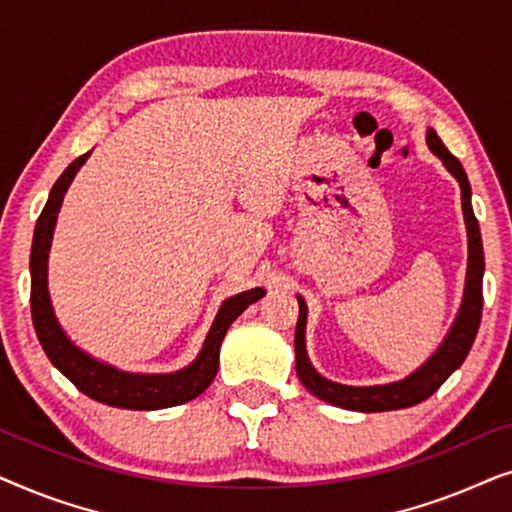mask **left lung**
Segmentation results:
<instances>
[{"mask_svg": "<svg viewBox=\"0 0 512 512\" xmlns=\"http://www.w3.org/2000/svg\"><path fill=\"white\" fill-rule=\"evenodd\" d=\"M426 144H429V149L443 160V165L452 172V177L457 179L461 186V207H464V221L468 233V270L464 300H461L459 314L457 319H454L450 333L445 335L443 345L436 349V354H433L422 368H417L415 373L408 375L401 382L377 384V387H347V384H338L321 377L317 370L312 368L310 359H307V305L305 300L298 296L300 314L296 324V373L310 394L331 405H338V408L356 412H387L410 408V405L426 401V398H429L433 391H438L440 384L464 363L473 347L475 335H478L482 317V272H485V254H482L478 219H475L471 207V184H468L464 167H461L459 160L445 149V144L440 142L436 130L429 128V132H426Z\"/></svg>", "mask_w": 512, "mask_h": 512, "instance_id": "left-lung-1", "label": "left lung"}]
</instances>
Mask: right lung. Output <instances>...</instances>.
Masks as SVG:
<instances>
[{
  "label": "right lung",
  "instance_id": "right-lung-1",
  "mask_svg": "<svg viewBox=\"0 0 512 512\" xmlns=\"http://www.w3.org/2000/svg\"><path fill=\"white\" fill-rule=\"evenodd\" d=\"M90 156L83 153L60 174L48 195V202L41 212L37 228H34L32 240V256H30V272H32V321L37 338L44 347V352L55 368L74 382V387L83 391V394L100 401L111 408H125V410H160L172 408V405H181L186 401H193L200 396L219 370V349L221 342L226 338L228 328L240 314L247 310L251 303L265 296L263 289H251L237 296L223 300L219 314H216L212 328H209L205 345L191 366L177 373L167 375H139V373H123L109 363H102L81 352L62 326L55 319L51 296H48V249H51L53 228L58 221V212L65 198L69 184L81 170Z\"/></svg>",
  "mask_w": 512,
  "mask_h": 512
}]
</instances>
